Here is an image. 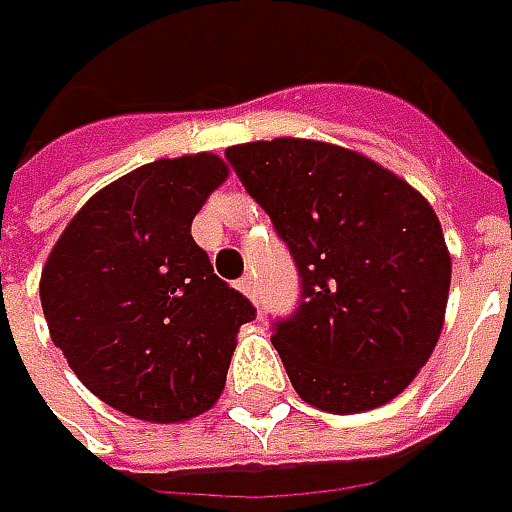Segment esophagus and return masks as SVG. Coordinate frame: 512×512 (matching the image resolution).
I'll list each match as a JSON object with an SVG mask.
<instances>
[{
  "label": "esophagus",
  "instance_id": "esophagus-1",
  "mask_svg": "<svg viewBox=\"0 0 512 512\" xmlns=\"http://www.w3.org/2000/svg\"><path fill=\"white\" fill-rule=\"evenodd\" d=\"M239 290L245 293L247 299H256V276H253V273H245V276L239 279Z\"/></svg>",
  "mask_w": 512,
  "mask_h": 512
}]
</instances>
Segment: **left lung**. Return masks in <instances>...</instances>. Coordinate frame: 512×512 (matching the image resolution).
Listing matches in <instances>:
<instances>
[{"instance_id":"8db88e82","label":"left lung","mask_w":512,"mask_h":512,"mask_svg":"<svg viewBox=\"0 0 512 512\" xmlns=\"http://www.w3.org/2000/svg\"><path fill=\"white\" fill-rule=\"evenodd\" d=\"M225 156L299 270V307L270 336L296 393L327 413L396 399L444 325L450 253L430 202L327 142L285 136Z\"/></svg>"}]
</instances>
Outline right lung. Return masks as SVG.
<instances>
[{
  "instance_id": "add662e5",
  "label": "right lung",
  "mask_w": 512,
  "mask_h": 512,
  "mask_svg": "<svg viewBox=\"0 0 512 512\" xmlns=\"http://www.w3.org/2000/svg\"><path fill=\"white\" fill-rule=\"evenodd\" d=\"M225 179L213 153L130 170L90 196L45 262L50 339L93 396L133 419L185 422L213 407L236 333L256 319L190 236Z\"/></svg>"
}]
</instances>
